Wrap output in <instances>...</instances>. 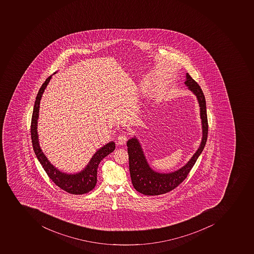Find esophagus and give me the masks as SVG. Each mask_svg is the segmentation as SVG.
Wrapping results in <instances>:
<instances>
[{
  "mask_svg": "<svg viewBox=\"0 0 254 254\" xmlns=\"http://www.w3.org/2000/svg\"><path fill=\"white\" fill-rule=\"evenodd\" d=\"M117 139L118 143H120V144H125L127 141V134L125 132L122 133L121 134L118 136Z\"/></svg>",
  "mask_w": 254,
  "mask_h": 254,
  "instance_id": "1",
  "label": "esophagus"
}]
</instances>
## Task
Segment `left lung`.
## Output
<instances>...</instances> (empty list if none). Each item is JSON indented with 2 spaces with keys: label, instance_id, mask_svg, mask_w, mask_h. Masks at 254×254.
Listing matches in <instances>:
<instances>
[{
  "label": "left lung",
  "instance_id": "left-lung-1",
  "mask_svg": "<svg viewBox=\"0 0 254 254\" xmlns=\"http://www.w3.org/2000/svg\"><path fill=\"white\" fill-rule=\"evenodd\" d=\"M186 84L189 90H191L199 102L200 109V118L202 120V129L203 137L201 143L191 159L186 165L184 166L180 170L172 172L169 174H162L154 172L148 164L147 159H145L143 151L136 138H130L127 141L128 156H129V169H130V178L134 189L139 193L147 195H158L172 191L181 185L187 178L193 166L195 164L197 159L203 151L208 138V124L206 110L205 97L203 95L199 84L189 75L186 74Z\"/></svg>",
  "mask_w": 254,
  "mask_h": 254
}]
</instances>
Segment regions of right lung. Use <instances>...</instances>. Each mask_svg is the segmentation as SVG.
Masks as SVG:
<instances>
[{"label":"right lung","instance_id":"1","mask_svg":"<svg viewBox=\"0 0 254 254\" xmlns=\"http://www.w3.org/2000/svg\"><path fill=\"white\" fill-rule=\"evenodd\" d=\"M51 77L52 75L49 76L48 78H46L44 83L41 86L40 90H38V95L36 97L34 111L32 115L31 126H30L32 144H33L36 156L51 181L66 192L73 194V195H82L95 189L97 183V169L99 164L103 160V158H105L107 155L114 151L116 148V144L114 142H111L99 149V151L93 155V157L90 159V163L86 166V168L75 175L63 173L49 162L48 159L41 150L39 143H38L37 124H38V113H39V107H40L39 105H40L42 95L44 92L46 86L48 85Z\"/></svg>","mask_w":254,"mask_h":254}]
</instances>
